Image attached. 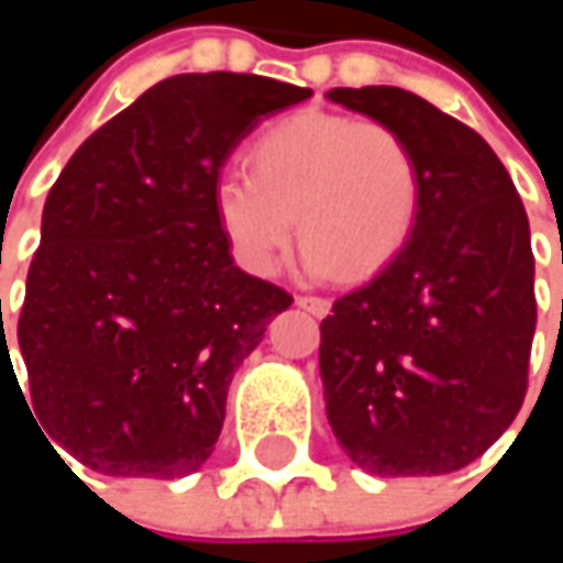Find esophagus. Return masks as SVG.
Wrapping results in <instances>:
<instances>
[{
  "instance_id": "1",
  "label": "esophagus",
  "mask_w": 563,
  "mask_h": 563,
  "mask_svg": "<svg viewBox=\"0 0 563 563\" xmlns=\"http://www.w3.org/2000/svg\"><path fill=\"white\" fill-rule=\"evenodd\" d=\"M296 306H302L306 312H312L319 319L332 312V299H325V296H296Z\"/></svg>"
}]
</instances>
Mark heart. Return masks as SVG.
Returning <instances> with one entry per match:
<instances>
[{"label": "heart", "instance_id": "heart-1", "mask_svg": "<svg viewBox=\"0 0 563 563\" xmlns=\"http://www.w3.org/2000/svg\"><path fill=\"white\" fill-rule=\"evenodd\" d=\"M251 175L214 185V218L251 274H274L292 234L312 274L365 280L404 251L420 211L413 146L382 120L302 110L247 150Z\"/></svg>", "mask_w": 563, "mask_h": 563}]
</instances>
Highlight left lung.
Masks as SVG:
<instances>
[{"mask_svg": "<svg viewBox=\"0 0 563 563\" xmlns=\"http://www.w3.org/2000/svg\"><path fill=\"white\" fill-rule=\"evenodd\" d=\"M329 100L394 126L420 163L404 251L319 325L329 427L365 473H456L528 391L538 302L525 205L489 143L423 97L335 87Z\"/></svg>", "mask_w": 563, "mask_h": 563, "instance_id": "8db88e82", "label": "left lung"}]
</instances>
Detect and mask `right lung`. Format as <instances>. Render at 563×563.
I'll use <instances>...</instances> for the list:
<instances>
[{
  "instance_id": "add662e5",
  "label": "right lung",
  "mask_w": 563,
  "mask_h": 563,
  "mask_svg": "<svg viewBox=\"0 0 563 563\" xmlns=\"http://www.w3.org/2000/svg\"><path fill=\"white\" fill-rule=\"evenodd\" d=\"M306 97L261 74H175L70 156L19 316L25 404L48 443L126 479L188 476L211 456L234 368L292 302L234 267L214 185L264 117ZM5 352L2 329L12 368Z\"/></svg>"
}]
</instances>
